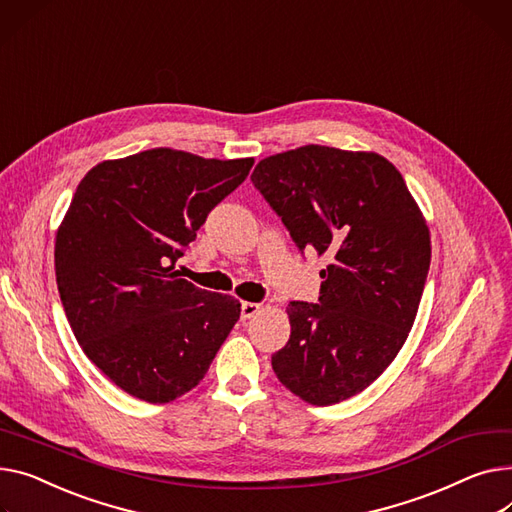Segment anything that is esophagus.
Returning <instances> with one entry per match:
<instances>
[{"label": "esophagus", "instance_id": "obj_1", "mask_svg": "<svg viewBox=\"0 0 512 512\" xmlns=\"http://www.w3.org/2000/svg\"><path fill=\"white\" fill-rule=\"evenodd\" d=\"M259 311H261V306H259L257 302H243V304H241V317H243L245 321L251 319V317H255Z\"/></svg>", "mask_w": 512, "mask_h": 512}]
</instances>
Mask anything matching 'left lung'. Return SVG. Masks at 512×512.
Returning <instances> with one entry per match:
<instances>
[{"mask_svg":"<svg viewBox=\"0 0 512 512\" xmlns=\"http://www.w3.org/2000/svg\"><path fill=\"white\" fill-rule=\"evenodd\" d=\"M304 255H327L319 302L288 304L290 339L271 356L284 387L313 405L364 391L410 333L430 234L399 170L374 152L309 144L251 175Z\"/></svg>","mask_w":512,"mask_h":512,"instance_id":"obj_1","label":"left lung"}]
</instances>
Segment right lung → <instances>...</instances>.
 Here are the masks:
<instances>
[{"label":"right lung","mask_w":512,"mask_h":512,"mask_svg":"<svg viewBox=\"0 0 512 512\" xmlns=\"http://www.w3.org/2000/svg\"><path fill=\"white\" fill-rule=\"evenodd\" d=\"M251 166L154 148L100 162L78 185L57 230V288L84 354L125 393L185 395L241 317V302L173 269Z\"/></svg>","instance_id":"1"}]
</instances>
